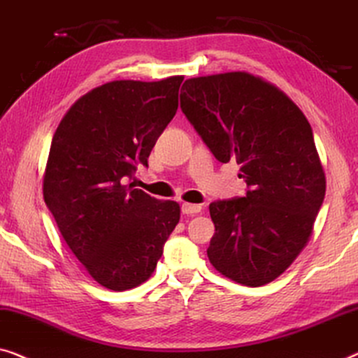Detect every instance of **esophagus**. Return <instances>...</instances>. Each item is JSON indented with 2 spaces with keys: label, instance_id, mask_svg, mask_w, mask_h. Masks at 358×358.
Listing matches in <instances>:
<instances>
[{
  "label": "esophagus",
  "instance_id": "1",
  "mask_svg": "<svg viewBox=\"0 0 358 358\" xmlns=\"http://www.w3.org/2000/svg\"><path fill=\"white\" fill-rule=\"evenodd\" d=\"M201 204H191V203H183L181 204V213L186 215H194L201 213Z\"/></svg>",
  "mask_w": 358,
  "mask_h": 358
}]
</instances>
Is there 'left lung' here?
<instances>
[{
    "label": "left lung",
    "instance_id": "obj_1",
    "mask_svg": "<svg viewBox=\"0 0 358 358\" xmlns=\"http://www.w3.org/2000/svg\"><path fill=\"white\" fill-rule=\"evenodd\" d=\"M180 107L219 162L236 160L248 191L209 204L210 264L241 285L269 284L308 243L326 177L301 110L245 71L186 79Z\"/></svg>",
    "mask_w": 358,
    "mask_h": 358
}]
</instances>
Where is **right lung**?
Segmentation results:
<instances>
[{"label": "right lung", "mask_w": 358, "mask_h": 358, "mask_svg": "<svg viewBox=\"0 0 358 358\" xmlns=\"http://www.w3.org/2000/svg\"><path fill=\"white\" fill-rule=\"evenodd\" d=\"M183 76L112 80L83 95L53 134L43 199L59 234L105 289H134L152 275L180 220L175 201L124 185L148 167L155 141L178 108Z\"/></svg>", "instance_id": "add662e5"}]
</instances>
